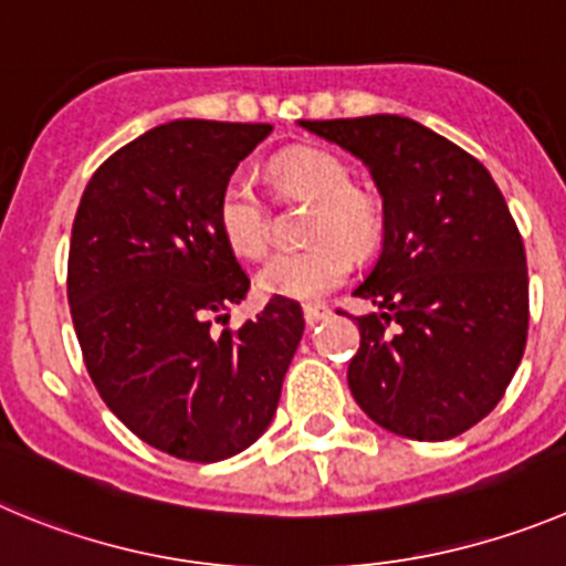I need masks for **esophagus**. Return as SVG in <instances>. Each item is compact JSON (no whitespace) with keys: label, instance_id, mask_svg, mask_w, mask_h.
<instances>
[{"label":"esophagus","instance_id":"esophagus-1","mask_svg":"<svg viewBox=\"0 0 566 566\" xmlns=\"http://www.w3.org/2000/svg\"><path fill=\"white\" fill-rule=\"evenodd\" d=\"M329 313L332 310L326 307V304H307V307H304V321H307L310 326H315L318 321L329 318Z\"/></svg>","mask_w":566,"mask_h":566}]
</instances>
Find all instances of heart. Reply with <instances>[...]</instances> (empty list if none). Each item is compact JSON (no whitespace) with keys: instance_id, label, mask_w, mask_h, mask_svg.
<instances>
[{"instance_id":"obj_1","label":"heart","mask_w":566,"mask_h":566,"mask_svg":"<svg viewBox=\"0 0 566 566\" xmlns=\"http://www.w3.org/2000/svg\"><path fill=\"white\" fill-rule=\"evenodd\" d=\"M271 176L284 195L313 200V245L273 256L259 273V290L290 301H315L332 293L355 268L352 248L374 251L382 240L385 209L371 189L352 181L340 156L321 147H293L271 161ZM218 229L242 259H262L271 248V209L262 189L245 176H231L218 198Z\"/></svg>"}]
</instances>
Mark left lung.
I'll return each instance as SVG.
<instances>
[{"instance_id": "8db88e82", "label": "left lung", "mask_w": 566, "mask_h": 566, "mask_svg": "<svg viewBox=\"0 0 566 566\" xmlns=\"http://www.w3.org/2000/svg\"><path fill=\"white\" fill-rule=\"evenodd\" d=\"M366 161L382 195L379 262L355 295V402L385 430L447 441L497 408L527 340L520 229L483 164L408 116L301 119Z\"/></svg>"}]
</instances>
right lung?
<instances>
[{"label": "right lung", "instance_id": "obj_1", "mask_svg": "<svg viewBox=\"0 0 566 566\" xmlns=\"http://www.w3.org/2000/svg\"><path fill=\"white\" fill-rule=\"evenodd\" d=\"M271 125L176 119L105 158L72 223L66 293L111 413L172 458L214 463L271 424L304 335L290 298L214 332L251 279L218 229L220 189Z\"/></svg>", "mask_w": 566, "mask_h": 566}]
</instances>
